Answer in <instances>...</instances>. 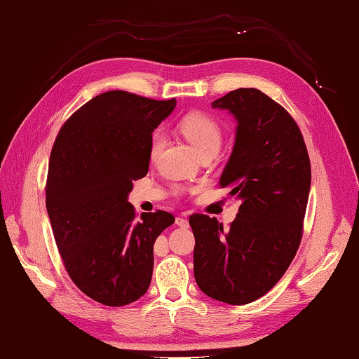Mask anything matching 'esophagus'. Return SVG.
I'll list each match as a JSON object with an SVG mask.
<instances>
[{
    "label": "esophagus",
    "mask_w": 359,
    "mask_h": 359,
    "mask_svg": "<svg viewBox=\"0 0 359 359\" xmlns=\"http://www.w3.org/2000/svg\"><path fill=\"white\" fill-rule=\"evenodd\" d=\"M175 222H177V226L184 227V229L189 226V221H187L186 217H177V219H175Z\"/></svg>",
    "instance_id": "1"
}]
</instances>
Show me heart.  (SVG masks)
<instances>
[{
	"instance_id": "heart-1",
	"label": "heart",
	"mask_w": 359,
	"mask_h": 359,
	"mask_svg": "<svg viewBox=\"0 0 359 359\" xmlns=\"http://www.w3.org/2000/svg\"><path fill=\"white\" fill-rule=\"evenodd\" d=\"M180 132L184 135L186 140L194 146L198 155L205 152H218L222 142V130L221 126L215 118L205 114H189L181 119ZM165 138L161 132L154 133L150 141V158L155 159L164 147Z\"/></svg>"
}]
</instances>
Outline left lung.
<instances>
[{
    "label": "left lung",
    "mask_w": 359,
    "mask_h": 359,
    "mask_svg": "<svg viewBox=\"0 0 359 359\" xmlns=\"http://www.w3.org/2000/svg\"><path fill=\"white\" fill-rule=\"evenodd\" d=\"M212 106L238 123L219 187L241 204L229 229L203 213L189 218L194 273L207 297L243 306L272 289L297 255L312 172L298 124L266 93L236 89Z\"/></svg>",
    "instance_id": "1"
}]
</instances>
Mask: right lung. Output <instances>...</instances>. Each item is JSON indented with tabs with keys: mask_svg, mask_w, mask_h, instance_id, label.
<instances>
[{
	"mask_svg": "<svg viewBox=\"0 0 359 359\" xmlns=\"http://www.w3.org/2000/svg\"><path fill=\"white\" fill-rule=\"evenodd\" d=\"M175 106V98L104 92L62 124L52 147L46 207L55 243L76 287L104 306L147 292L155 240L175 222L164 210L137 218L127 201L147 175L152 132Z\"/></svg>",
	"mask_w": 359,
	"mask_h": 359,
	"instance_id": "obj_1",
	"label": "right lung"
}]
</instances>
